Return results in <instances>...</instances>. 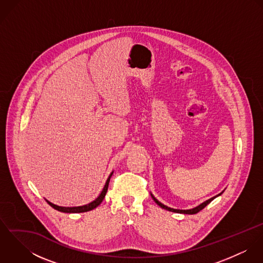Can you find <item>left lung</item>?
<instances>
[{
	"label": "left lung",
	"instance_id": "1",
	"mask_svg": "<svg viewBox=\"0 0 263 263\" xmlns=\"http://www.w3.org/2000/svg\"><path fill=\"white\" fill-rule=\"evenodd\" d=\"M224 191H222L221 193H219L218 195H216V196H214V197H212V198H210V199H208V200H205L204 202H202V203H200L199 205H197V206H195V208H193V209H190V210H176V209H172V208H168L167 205H165V204H163V203H161L157 198H155V196L151 193V195H152V198L154 199V201L159 205V206H161L162 209H164V210H167V211H169V212H173V213H178V214H186V215H194V214H197L199 211H201L202 209H204L212 200H214L216 197H218V196H220L222 193H223Z\"/></svg>",
	"mask_w": 263,
	"mask_h": 263
}]
</instances>
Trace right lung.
<instances>
[{
  "mask_svg": "<svg viewBox=\"0 0 263 263\" xmlns=\"http://www.w3.org/2000/svg\"><path fill=\"white\" fill-rule=\"evenodd\" d=\"M112 174L113 172H111L110 175H109V177H108L107 180H106V183H105L104 187L102 189L101 193L99 194V196H98L95 200H93L92 202H90V203H88V204L81 205V206H71V208H69V206H59V205H57V204L51 203L50 201H48V200H46V199H45V200H46V202H47L51 208H53L54 210H57V211H59V212H62V213H68V214H70V213H85V212L92 211V210H94L95 208H97V206L102 202V200L104 199L105 194H106L107 189H108L109 180H110V177L112 176Z\"/></svg>",
  "mask_w": 263,
  "mask_h": 263,
  "instance_id": "obj_1",
  "label": "right lung"
}]
</instances>
